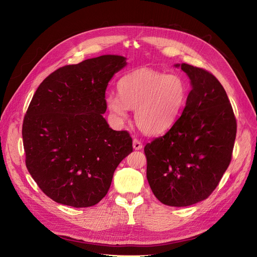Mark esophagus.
Masks as SVG:
<instances>
[{
	"instance_id": "34e87169",
	"label": "esophagus",
	"mask_w": 257,
	"mask_h": 257,
	"mask_svg": "<svg viewBox=\"0 0 257 257\" xmlns=\"http://www.w3.org/2000/svg\"><path fill=\"white\" fill-rule=\"evenodd\" d=\"M143 148V144L141 141H139L138 139L133 140V149L134 150H141Z\"/></svg>"
}]
</instances>
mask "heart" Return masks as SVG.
<instances>
[{"label": "heart", "instance_id": "heart-1", "mask_svg": "<svg viewBox=\"0 0 257 257\" xmlns=\"http://www.w3.org/2000/svg\"><path fill=\"white\" fill-rule=\"evenodd\" d=\"M119 96L106 97L108 110L118 121L128 117V109L136 110V121L146 134L158 136L168 131L179 118L187 100V85L176 74H164L140 69L118 81Z\"/></svg>", "mask_w": 257, "mask_h": 257}]
</instances>
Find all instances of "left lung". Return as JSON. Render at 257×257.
Here are the masks:
<instances>
[{
  "mask_svg": "<svg viewBox=\"0 0 257 257\" xmlns=\"http://www.w3.org/2000/svg\"><path fill=\"white\" fill-rule=\"evenodd\" d=\"M192 90L180 117L145 146L147 179L166 205L184 207L210 196L231 161L236 119L227 93L211 73L182 63Z\"/></svg>",
  "mask_w": 257,
  "mask_h": 257,
  "instance_id": "left-lung-1",
  "label": "left lung"
}]
</instances>
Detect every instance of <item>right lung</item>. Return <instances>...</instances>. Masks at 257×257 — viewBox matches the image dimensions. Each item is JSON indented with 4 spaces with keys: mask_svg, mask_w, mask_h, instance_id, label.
I'll list each match as a JSON object with an SVG mask.
<instances>
[{
    "mask_svg": "<svg viewBox=\"0 0 257 257\" xmlns=\"http://www.w3.org/2000/svg\"><path fill=\"white\" fill-rule=\"evenodd\" d=\"M126 58L103 55L49 75L36 89L23 123L26 166L49 198L73 207L96 205L113 173L133 150L127 131L103 117L105 91Z\"/></svg>",
    "mask_w": 257,
    "mask_h": 257,
    "instance_id": "right-lung-1",
    "label": "right lung"
}]
</instances>
